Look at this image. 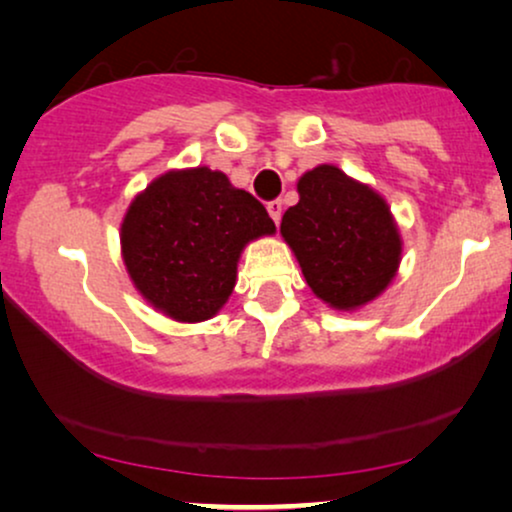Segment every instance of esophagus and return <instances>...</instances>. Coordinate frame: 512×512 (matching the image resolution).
<instances>
[{
	"label": "esophagus",
	"instance_id": "34e87169",
	"mask_svg": "<svg viewBox=\"0 0 512 512\" xmlns=\"http://www.w3.org/2000/svg\"><path fill=\"white\" fill-rule=\"evenodd\" d=\"M265 209H268L270 219L275 221V226H277L279 219H282V202H279V200H272V202H268V205H265Z\"/></svg>",
	"mask_w": 512,
	"mask_h": 512
}]
</instances>
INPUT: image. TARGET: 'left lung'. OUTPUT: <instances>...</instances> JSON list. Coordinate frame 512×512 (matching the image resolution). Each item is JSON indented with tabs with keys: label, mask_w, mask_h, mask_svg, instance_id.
<instances>
[{
	"label": "left lung",
	"mask_w": 512,
	"mask_h": 512,
	"mask_svg": "<svg viewBox=\"0 0 512 512\" xmlns=\"http://www.w3.org/2000/svg\"><path fill=\"white\" fill-rule=\"evenodd\" d=\"M321 303L354 312L394 282L403 237L387 200L331 163L298 179V205L279 226Z\"/></svg>",
	"instance_id": "obj_1"
}]
</instances>
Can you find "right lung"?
Instances as JSON below:
<instances>
[{
  "label": "right lung",
  "instance_id": "add662e5",
  "mask_svg": "<svg viewBox=\"0 0 512 512\" xmlns=\"http://www.w3.org/2000/svg\"><path fill=\"white\" fill-rule=\"evenodd\" d=\"M275 233L254 195L209 167L160 174L132 198L121 223L130 282L153 310L181 324L219 314L244 247Z\"/></svg>",
  "mask_w": 512,
  "mask_h": 512
}]
</instances>
